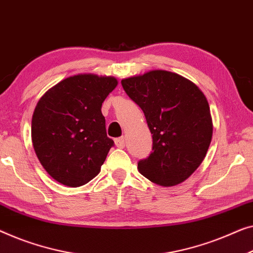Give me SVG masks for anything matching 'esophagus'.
<instances>
[{
    "instance_id": "1",
    "label": "esophagus",
    "mask_w": 253,
    "mask_h": 253,
    "mask_svg": "<svg viewBox=\"0 0 253 253\" xmlns=\"http://www.w3.org/2000/svg\"><path fill=\"white\" fill-rule=\"evenodd\" d=\"M115 145H116V147L123 148L124 146H126V138H124V137L116 138L115 139Z\"/></svg>"
}]
</instances>
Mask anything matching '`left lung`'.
I'll use <instances>...</instances> for the list:
<instances>
[{
    "instance_id": "8db88e82",
    "label": "left lung",
    "mask_w": 253,
    "mask_h": 253,
    "mask_svg": "<svg viewBox=\"0 0 253 253\" xmlns=\"http://www.w3.org/2000/svg\"><path fill=\"white\" fill-rule=\"evenodd\" d=\"M144 112L153 134L149 156L138 170L160 186L186 180L206 157L212 138V119L202 91L189 80L167 71H152L121 81Z\"/></svg>"
}]
</instances>
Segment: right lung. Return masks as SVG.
Here are the masks:
<instances>
[{
  "label": "right lung",
  "instance_id": "1",
  "mask_svg": "<svg viewBox=\"0 0 253 253\" xmlns=\"http://www.w3.org/2000/svg\"><path fill=\"white\" fill-rule=\"evenodd\" d=\"M118 85L111 76H71L47 91L32 119V141L45 171L79 187L99 173L114 141L106 133L101 105Z\"/></svg>",
  "mask_w": 253,
  "mask_h": 253
}]
</instances>
